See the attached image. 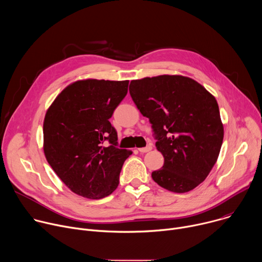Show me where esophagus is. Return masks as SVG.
Returning a JSON list of instances; mask_svg holds the SVG:
<instances>
[{
    "label": "esophagus",
    "instance_id": "obj_1",
    "mask_svg": "<svg viewBox=\"0 0 262 262\" xmlns=\"http://www.w3.org/2000/svg\"><path fill=\"white\" fill-rule=\"evenodd\" d=\"M151 149H152V146H151V145H148V146H146V147H142V148H139L138 150H139L140 152H142V154H145V152L150 151Z\"/></svg>",
    "mask_w": 262,
    "mask_h": 262
}]
</instances>
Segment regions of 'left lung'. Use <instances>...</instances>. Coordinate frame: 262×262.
Returning a JSON list of instances; mask_svg holds the SVG:
<instances>
[{"label":"left lung","mask_w":262,"mask_h":262,"mask_svg":"<svg viewBox=\"0 0 262 262\" xmlns=\"http://www.w3.org/2000/svg\"><path fill=\"white\" fill-rule=\"evenodd\" d=\"M129 93L152 124L165 160L152 179L173 193L194 190L211 171L223 143L214 96L191 78L169 74L133 80Z\"/></svg>","instance_id":"8db88e82"}]
</instances>
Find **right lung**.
<instances>
[{
    "mask_svg": "<svg viewBox=\"0 0 262 262\" xmlns=\"http://www.w3.org/2000/svg\"><path fill=\"white\" fill-rule=\"evenodd\" d=\"M129 81L81 80L68 85L48 108L43 151L67 188L88 199H101L119 184L124 161L108 119L127 93ZM108 140L107 147L103 142Z\"/></svg>",
    "mask_w": 262,
    "mask_h": 262,
    "instance_id": "obj_1",
    "label": "right lung"
}]
</instances>
